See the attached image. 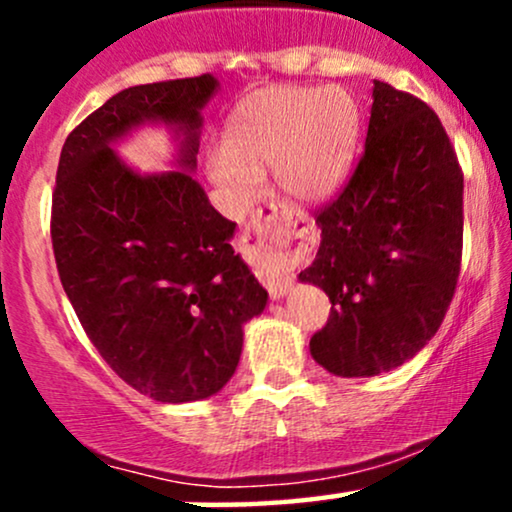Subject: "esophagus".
<instances>
[{"label":"esophagus","instance_id":"1","mask_svg":"<svg viewBox=\"0 0 512 512\" xmlns=\"http://www.w3.org/2000/svg\"><path fill=\"white\" fill-rule=\"evenodd\" d=\"M303 223V214L286 204H269L257 211L245 226V236L255 238L272 257V272L267 274V289L272 298L286 296L291 289V274L286 272V264L291 262L293 245H298L301 238Z\"/></svg>","mask_w":512,"mask_h":512}]
</instances>
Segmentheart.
<instances>
[{
  "label": "heart",
  "instance_id": "1",
  "mask_svg": "<svg viewBox=\"0 0 512 512\" xmlns=\"http://www.w3.org/2000/svg\"><path fill=\"white\" fill-rule=\"evenodd\" d=\"M361 127V108L344 88H264L236 108L226 146L207 158L209 178L236 209L260 197L267 168L286 195L322 202L349 178Z\"/></svg>",
  "mask_w": 512,
  "mask_h": 512
}]
</instances>
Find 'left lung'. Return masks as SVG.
I'll return each mask as SVG.
<instances>
[{"label": "left lung", "mask_w": 512, "mask_h": 512, "mask_svg": "<svg viewBox=\"0 0 512 512\" xmlns=\"http://www.w3.org/2000/svg\"><path fill=\"white\" fill-rule=\"evenodd\" d=\"M464 175L421 98L373 81L366 149L317 209L322 231L298 279L330 296L310 354L342 378L402 366L438 332L462 264Z\"/></svg>", "instance_id": "left-lung-1"}]
</instances>
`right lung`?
<instances>
[{
  "instance_id": "obj_1",
  "label": "right lung",
  "mask_w": 512,
  "mask_h": 512,
  "mask_svg": "<svg viewBox=\"0 0 512 512\" xmlns=\"http://www.w3.org/2000/svg\"><path fill=\"white\" fill-rule=\"evenodd\" d=\"M216 86L202 74L115 93L69 132L52 192L64 293L103 361L156 402L219 392L267 291L231 248L236 223L211 207L190 173L139 176L109 142L144 119L178 124L186 132L179 160L195 170L199 108Z\"/></svg>"
}]
</instances>
